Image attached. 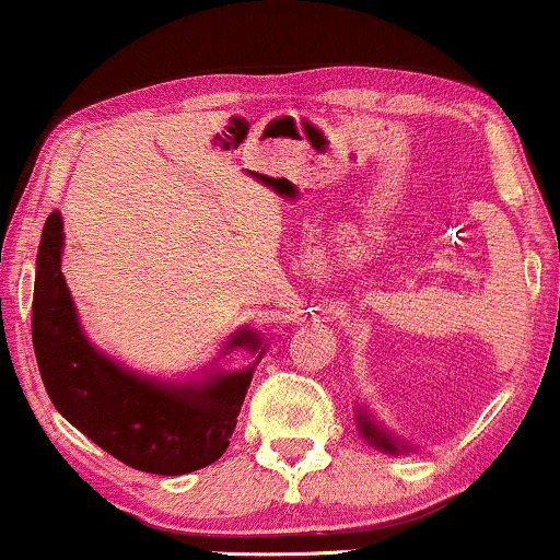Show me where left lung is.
<instances>
[{
    "mask_svg": "<svg viewBox=\"0 0 560 560\" xmlns=\"http://www.w3.org/2000/svg\"><path fill=\"white\" fill-rule=\"evenodd\" d=\"M357 423H359V434H362L366 442L372 444V447H377L382 452H390V455H398V452H410L408 444H398V439L387 434L382 427H377L364 408L357 410Z\"/></svg>",
    "mask_w": 560,
    "mask_h": 560,
    "instance_id": "obj_1",
    "label": "left lung"
}]
</instances>
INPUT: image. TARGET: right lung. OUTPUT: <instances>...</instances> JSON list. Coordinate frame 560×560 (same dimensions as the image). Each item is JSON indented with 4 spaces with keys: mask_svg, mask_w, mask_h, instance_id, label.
<instances>
[{
    "mask_svg": "<svg viewBox=\"0 0 560 560\" xmlns=\"http://www.w3.org/2000/svg\"><path fill=\"white\" fill-rule=\"evenodd\" d=\"M61 253L63 219L51 211L35 258L33 349L56 410L108 455L154 476H183L222 457L266 353L260 332L240 328L222 351L243 346L256 353L247 370L211 364L201 377L183 382L133 372L88 338L61 273Z\"/></svg>",
    "mask_w": 560,
    "mask_h": 560,
    "instance_id": "obj_1",
    "label": "right lung"
}]
</instances>
